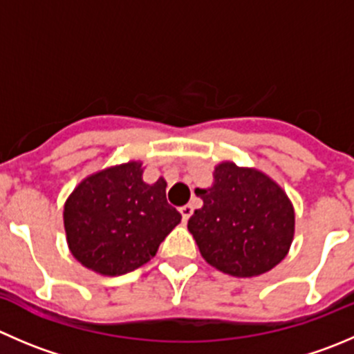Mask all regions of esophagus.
<instances>
[{
    "mask_svg": "<svg viewBox=\"0 0 354 354\" xmlns=\"http://www.w3.org/2000/svg\"><path fill=\"white\" fill-rule=\"evenodd\" d=\"M180 212H181V216H183V221H188V218H190L192 212H194V207H192L190 204H187V205H183V207H180Z\"/></svg>",
    "mask_w": 354,
    "mask_h": 354,
    "instance_id": "1",
    "label": "esophagus"
}]
</instances>
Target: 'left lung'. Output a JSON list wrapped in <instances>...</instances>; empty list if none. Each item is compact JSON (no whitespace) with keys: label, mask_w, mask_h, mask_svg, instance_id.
Instances as JSON below:
<instances>
[{"label":"left lung","mask_w":354,"mask_h":354,"mask_svg":"<svg viewBox=\"0 0 354 354\" xmlns=\"http://www.w3.org/2000/svg\"><path fill=\"white\" fill-rule=\"evenodd\" d=\"M195 194L204 205L188 219V230L211 266L233 277H256L286 257L294 209L275 181L223 162L214 169V185Z\"/></svg>","instance_id":"1"}]
</instances>
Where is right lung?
<instances>
[{
	"label": "right lung",
	"instance_id": "obj_1",
	"mask_svg": "<svg viewBox=\"0 0 354 354\" xmlns=\"http://www.w3.org/2000/svg\"><path fill=\"white\" fill-rule=\"evenodd\" d=\"M142 164L128 162L86 178L64 209L67 242L86 268L124 275L152 259L181 221L167 204L166 181L147 185Z\"/></svg>",
	"mask_w": 354,
	"mask_h": 354
}]
</instances>
